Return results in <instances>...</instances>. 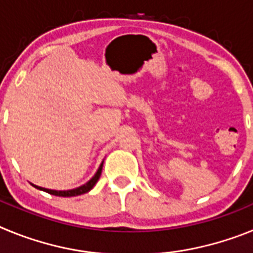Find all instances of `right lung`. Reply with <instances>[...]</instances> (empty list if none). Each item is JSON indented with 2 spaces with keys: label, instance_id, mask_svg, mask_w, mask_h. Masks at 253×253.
I'll return each mask as SVG.
<instances>
[{
  "label": "right lung",
  "instance_id": "add662e5",
  "mask_svg": "<svg viewBox=\"0 0 253 253\" xmlns=\"http://www.w3.org/2000/svg\"><path fill=\"white\" fill-rule=\"evenodd\" d=\"M101 171H102V163L100 165L99 169H97V172L95 173V176H93L92 178H91L87 184L82 185V186L77 187V189H73V190H67V191H57V190H49V189H43V187H39V186H34L37 187V189H40L43 190V191H45V193L48 194H51V195H55V196H63V198H69V196H78V195H82V194L84 193H88L91 189H92L93 186H95V184L97 182V180L100 178V176H101Z\"/></svg>",
  "mask_w": 253,
  "mask_h": 253
}]
</instances>
